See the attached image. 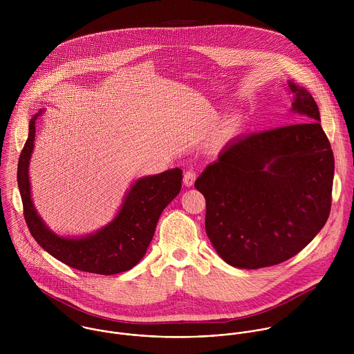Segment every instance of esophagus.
<instances>
[{
    "mask_svg": "<svg viewBox=\"0 0 354 354\" xmlns=\"http://www.w3.org/2000/svg\"><path fill=\"white\" fill-rule=\"evenodd\" d=\"M195 180H196V171H194V170H187V171L184 173V184H185V187H192L194 183H195Z\"/></svg>",
    "mask_w": 354,
    "mask_h": 354,
    "instance_id": "obj_1",
    "label": "esophagus"
}]
</instances>
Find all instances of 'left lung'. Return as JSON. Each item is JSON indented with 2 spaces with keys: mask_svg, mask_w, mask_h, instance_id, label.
Masks as SVG:
<instances>
[{
  "mask_svg": "<svg viewBox=\"0 0 354 354\" xmlns=\"http://www.w3.org/2000/svg\"><path fill=\"white\" fill-rule=\"evenodd\" d=\"M290 124L237 138L195 183L205 199V233L230 266L256 270L304 250L331 209L334 155L312 95L289 82Z\"/></svg>",
  "mask_w": 354,
  "mask_h": 354,
  "instance_id": "1",
  "label": "left lung"
}]
</instances>
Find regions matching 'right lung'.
I'll use <instances>...</instances> for the list:
<instances>
[{
	"label": "right lung",
	"instance_id": "1",
	"mask_svg": "<svg viewBox=\"0 0 354 354\" xmlns=\"http://www.w3.org/2000/svg\"><path fill=\"white\" fill-rule=\"evenodd\" d=\"M41 113L42 110L30 121L28 138L17 163V185L30 233L46 252L72 268L101 275L131 270L147 251L162 211L178 195L183 170L176 167L138 180L117 216L95 234L83 239L59 237L39 218L30 195L28 163L34 149L35 121Z\"/></svg>",
	"mask_w": 354,
	"mask_h": 354
}]
</instances>
